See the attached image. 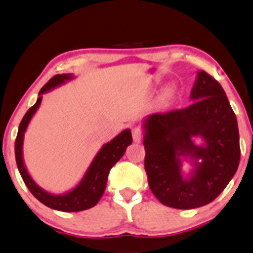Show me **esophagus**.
<instances>
[{
    "instance_id": "34e87169",
    "label": "esophagus",
    "mask_w": 253,
    "mask_h": 253,
    "mask_svg": "<svg viewBox=\"0 0 253 253\" xmlns=\"http://www.w3.org/2000/svg\"><path fill=\"white\" fill-rule=\"evenodd\" d=\"M132 137L135 143H140L141 139H143V131H141V128H139V127H134V128L132 129Z\"/></svg>"
}]
</instances>
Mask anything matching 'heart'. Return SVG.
Returning a JSON list of instances; mask_svg holds the SVG:
<instances>
[{
  "label": "heart",
  "mask_w": 253,
  "mask_h": 253,
  "mask_svg": "<svg viewBox=\"0 0 253 253\" xmlns=\"http://www.w3.org/2000/svg\"><path fill=\"white\" fill-rule=\"evenodd\" d=\"M176 92H177V86L175 83H169V84L163 88V92L162 95H161V99H162L163 102H167L169 99L173 98Z\"/></svg>",
  "instance_id": "heart-1"
}]
</instances>
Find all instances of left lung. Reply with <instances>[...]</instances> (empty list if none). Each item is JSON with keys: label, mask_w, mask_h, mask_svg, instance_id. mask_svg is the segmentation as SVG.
<instances>
[{"label": "left lung", "mask_w": 253, "mask_h": 253, "mask_svg": "<svg viewBox=\"0 0 253 253\" xmlns=\"http://www.w3.org/2000/svg\"><path fill=\"white\" fill-rule=\"evenodd\" d=\"M185 109L144 119L145 170L162 204L194 209L211 203L234 176L240 161L239 129L222 86L197 72ZM192 169L182 171V163Z\"/></svg>", "instance_id": "8db88e82"}]
</instances>
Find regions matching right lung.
<instances>
[{
    "instance_id": "1",
    "label": "right lung",
    "mask_w": 253,
    "mask_h": 253,
    "mask_svg": "<svg viewBox=\"0 0 253 253\" xmlns=\"http://www.w3.org/2000/svg\"><path fill=\"white\" fill-rule=\"evenodd\" d=\"M74 79L73 74H57V76L52 77L51 79L46 83L45 85L42 87V90L38 93L37 102H36L33 107L27 110L25 114L23 120L19 126L18 135H16L15 140V160L16 166H18L20 175L23 177L25 185L30 190L33 196L44 205L48 208H51L54 210H59V211L65 212H76L83 211V210L90 209V208L95 207L103 196L105 186H107L108 175H109L110 169L120 158L124 156L125 151H126L127 146L132 144V133L131 129L126 128L124 129L120 134L116 135L114 139L109 143L104 144L101 150L97 152L95 158L92 160L91 165L88 166L87 170L80 180L79 184L72 190L67 191L65 193L56 194L51 193L42 188L30 173L27 171L26 166L24 162V154H23V145H24V137L25 132H26L27 127H29L30 121L32 120L33 115L38 110L42 103V98H43L44 93L49 92V91L54 90V88L59 87V86L66 84L69 80Z\"/></svg>"
}]
</instances>
